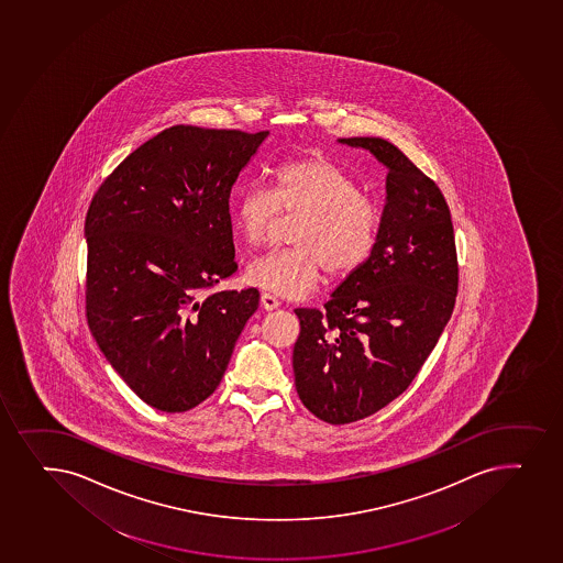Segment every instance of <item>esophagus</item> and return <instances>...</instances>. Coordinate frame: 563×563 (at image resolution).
I'll list each match as a JSON object with an SVG mask.
<instances>
[{
    "instance_id": "34e87169",
    "label": "esophagus",
    "mask_w": 563,
    "mask_h": 563,
    "mask_svg": "<svg viewBox=\"0 0 563 563\" xmlns=\"http://www.w3.org/2000/svg\"><path fill=\"white\" fill-rule=\"evenodd\" d=\"M262 307L266 310H275L278 309V305H280V301H278L277 296H273V294H262L261 297Z\"/></svg>"
}]
</instances>
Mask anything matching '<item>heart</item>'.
<instances>
[{
    "label": "heart",
    "mask_w": 563,
    "mask_h": 563,
    "mask_svg": "<svg viewBox=\"0 0 563 563\" xmlns=\"http://www.w3.org/2000/svg\"><path fill=\"white\" fill-rule=\"evenodd\" d=\"M278 212L299 216L290 242L249 262L253 286L280 296L301 297L320 285L323 273L347 277L374 253L382 212L361 194L358 181L325 156H309L277 167L272 191L245 188L232 205V221L243 242H266Z\"/></svg>",
    "instance_id": "1"
}]
</instances>
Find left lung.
<instances>
[{"label": "left lung", "instance_id": "obj_1", "mask_svg": "<svg viewBox=\"0 0 563 563\" xmlns=\"http://www.w3.org/2000/svg\"><path fill=\"white\" fill-rule=\"evenodd\" d=\"M339 143L368 151L388 173L368 262L336 286L323 312L296 309L297 394L334 426L374 415L411 385L457 296L454 224L435 181L382 137Z\"/></svg>", "mask_w": 563, "mask_h": 563}]
</instances>
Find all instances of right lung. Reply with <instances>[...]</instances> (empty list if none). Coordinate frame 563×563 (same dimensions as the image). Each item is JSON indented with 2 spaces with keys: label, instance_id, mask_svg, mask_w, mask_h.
I'll return each mask as SVG.
<instances>
[{
  "label": "right lung",
  "instance_id": "1",
  "mask_svg": "<svg viewBox=\"0 0 563 563\" xmlns=\"http://www.w3.org/2000/svg\"><path fill=\"white\" fill-rule=\"evenodd\" d=\"M269 132L170 126L103 180L85 218L87 321L128 387L165 412L218 388L261 294L236 272L230 191Z\"/></svg>",
  "mask_w": 563,
  "mask_h": 563
}]
</instances>
